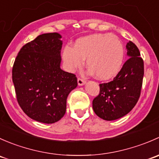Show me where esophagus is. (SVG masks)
<instances>
[{"label":"esophagus","instance_id":"1","mask_svg":"<svg viewBox=\"0 0 159 159\" xmlns=\"http://www.w3.org/2000/svg\"><path fill=\"white\" fill-rule=\"evenodd\" d=\"M86 83V81L85 80H84V79H82V78H78V85H84V84H85Z\"/></svg>","mask_w":159,"mask_h":159}]
</instances>
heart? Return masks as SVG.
<instances>
[{
	"label": "heart",
	"mask_w": 159,
	"mask_h": 159,
	"mask_svg": "<svg viewBox=\"0 0 159 159\" xmlns=\"http://www.w3.org/2000/svg\"><path fill=\"white\" fill-rule=\"evenodd\" d=\"M63 59L70 70L80 68L83 59L94 76L108 80L118 75L125 59L121 40L112 34H94L77 40L73 47L67 45Z\"/></svg>",
	"instance_id": "heart-1"
}]
</instances>
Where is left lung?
<instances>
[{"mask_svg":"<svg viewBox=\"0 0 159 159\" xmlns=\"http://www.w3.org/2000/svg\"><path fill=\"white\" fill-rule=\"evenodd\" d=\"M126 48L129 58L111 81L99 84V94L92 102L94 113L106 121L127 115L140 97L144 76L143 59L133 42L129 41Z\"/></svg>","mask_w":159,"mask_h":159,"instance_id":"obj_1","label":"left lung"}]
</instances>
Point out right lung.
I'll return each mask as SVG.
<instances>
[{"instance_id": "1", "label": "right lung", "mask_w": 159, "mask_h": 159, "mask_svg": "<svg viewBox=\"0 0 159 159\" xmlns=\"http://www.w3.org/2000/svg\"><path fill=\"white\" fill-rule=\"evenodd\" d=\"M61 36L43 34L23 46L12 68L16 97L35 121L57 122L66 112L67 98L78 85L76 75L61 69Z\"/></svg>"}]
</instances>
